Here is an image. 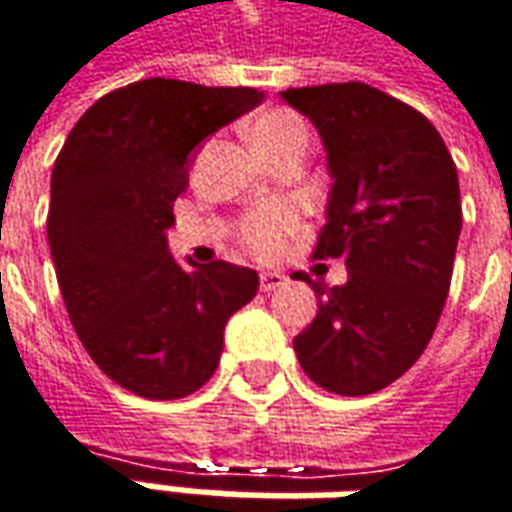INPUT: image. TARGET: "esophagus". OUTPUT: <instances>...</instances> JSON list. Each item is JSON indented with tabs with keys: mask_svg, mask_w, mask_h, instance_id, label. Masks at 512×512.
Segmentation results:
<instances>
[{
	"mask_svg": "<svg viewBox=\"0 0 512 512\" xmlns=\"http://www.w3.org/2000/svg\"><path fill=\"white\" fill-rule=\"evenodd\" d=\"M286 274L283 272H260V289L263 291H274L280 289V286H286Z\"/></svg>",
	"mask_w": 512,
	"mask_h": 512,
	"instance_id": "34e87169",
	"label": "esophagus"
}]
</instances>
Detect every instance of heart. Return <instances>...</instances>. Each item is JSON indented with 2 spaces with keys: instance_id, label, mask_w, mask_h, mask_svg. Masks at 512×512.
Returning a JSON list of instances; mask_svg holds the SVG:
<instances>
[{
  "instance_id": "heart-1",
  "label": "heart",
  "mask_w": 512,
  "mask_h": 512,
  "mask_svg": "<svg viewBox=\"0 0 512 512\" xmlns=\"http://www.w3.org/2000/svg\"><path fill=\"white\" fill-rule=\"evenodd\" d=\"M297 141H309V127L291 110H269L257 115L252 124V144L260 155H272L274 150ZM294 232H297V212L289 203L257 206L238 223V240L243 243V249L263 260L280 255Z\"/></svg>"
}]
</instances>
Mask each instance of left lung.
I'll return each instance as SVG.
<instances>
[{
    "instance_id": "left-lung-1",
    "label": "left lung",
    "mask_w": 512,
    "mask_h": 512,
    "mask_svg": "<svg viewBox=\"0 0 512 512\" xmlns=\"http://www.w3.org/2000/svg\"><path fill=\"white\" fill-rule=\"evenodd\" d=\"M331 175L314 257H343V286L314 283L317 317L294 337L303 371L343 397L377 394L428 348L462 232L459 175L442 135L405 101L362 81L291 87Z\"/></svg>"
}]
</instances>
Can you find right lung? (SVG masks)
Returning a JSON list of instances; mask_svg holds the SVG:
<instances>
[{
  "instance_id": "obj_1",
  "label": "right lung",
  "mask_w": 512,
  "mask_h": 512,
  "mask_svg": "<svg viewBox=\"0 0 512 512\" xmlns=\"http://www.w3.org/2000/svg\"><path fill=\"white\" fill-rule=\"evenodd\" d=\"M260 101L255 87L135 81L81 115L53 164L47 240L70 323L138 397L198 391L221 362L229 317L257 294L255 269L181 266L167 229L195 147Z\"/></svg>"
}]
</instances>
